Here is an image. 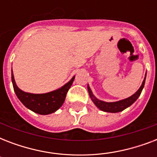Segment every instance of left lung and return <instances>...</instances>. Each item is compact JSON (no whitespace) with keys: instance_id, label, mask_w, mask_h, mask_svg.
<instances>
[{"instance_id":"1","label":"left lung","mask_w":157,"mask_h":157,"mask_svg":"<svg viewBox=\"0 0 157 157\" xmlns=\"http://www.w3.org/2000/svg\"><path fill=\"white\" fill-rule=\"evenodd\" d=\"M146 75H145L144 81H143V83H142L141 86L139 87V90L133 95H131L129 98L122 99V100L117 101V102H105V101L99 100V99L96 98L95 96L94 95L93 92H92L91 89L90 88V86L88 85L87 89H88L89 94H90L91 100L93 101V103H94V105L98 107V109H100L101 111H103V112H112V113H117V112H121V111L124 110L127 107H129V106H131L138 99L139 96H140V94L142 93V90H143V89L144 87L145 81H146Z\"/></svg>"}]
</instances>
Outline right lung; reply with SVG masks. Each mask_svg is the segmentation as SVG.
Segmentation results:
<instances>
[{
  "instance_id": "1",
  "label": "right lung",
  "mask_w": 157,
  "mask_h": 157,
  "mask_svg": "<svg viewBox=\"0 0 157 157\" xmlns=\"http://www.w3.org/2000/svg\"><path fill=\"white\" fill-rule=\"evenodd\" d=\"M75 76L60 88L45 94H31L24 92L16 85L13 71H11V80L13 90L18 98L27 108L40 115L54 113L63 104L67 93L73 83Z\"/></svg>"
}]
</instances>
